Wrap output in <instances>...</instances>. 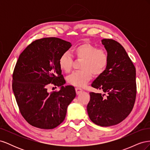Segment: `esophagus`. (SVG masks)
Returning <instances> with one entry per match:
<instances>
[{"label":"esophagus","instance_id":"1","mask_svg":"<svg viewBox=\"0 0 150 150\" xmlns=\"http://www.w3.org/2000/svg\"><path fill=\"white\" fill-rule=\"evenodd\" d=\"M83 89L80 88H76V92L77 94H79L80 93H81L83 92Z\"/></svg>","mask_w":150,"mask_h":150}]
</instances>
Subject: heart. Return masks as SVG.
<instances>
[{"instance_id":"1","label":"heart","mask_w":150,"mask_h":150,"mask_svg":"<svg viewBox=\"0 0 150 150\" xmlns=\"http://www.w3.org/2000/svg\"><path fill=\"white\" fill-rule=\"evenodd\" d=\"M75 56L83 59L81 64L83 70L74 71L67 77V83L78 87H84L92 79L93 73L99 76L105 71L109 63V56L104 49L89 43H83L74 49ZM72 57L68 52L62 54L59 59V66L66 72H69L72 66Z\"/></svg>"}]
</instances>
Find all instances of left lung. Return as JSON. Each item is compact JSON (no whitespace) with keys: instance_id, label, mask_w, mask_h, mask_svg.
<instances>
[{"instance_id":"1","label":"left lung","mask_w":150,"mask_h":150,"mask_svg":"<svg viewBox=\"0 0 150 150\" xmlns=\"http://www.w3.org/2000/svg\"><path fill=\"white\" fill-rule=\"evenodd\" d=\"M109 56L108 65L91 86L104 94L90 93L87 111L90 120L101 126L120 123L132 111L137 95L136 69L125 49L116 40H101Z\"/></svg>"}]
</instances>
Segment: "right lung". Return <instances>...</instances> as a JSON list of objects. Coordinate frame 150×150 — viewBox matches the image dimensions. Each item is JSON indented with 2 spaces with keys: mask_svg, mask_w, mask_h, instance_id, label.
<instances>
[{
  "mask_svg": "<svg viewBox=\"0 0 150 150\" xmlns=\"http://www.w3.org/2000/svg\"><path fill=\"white\" fill-rule=\"evenodd\" d=\"M57 38L36 40L19 57L12 75V90L21 115L36 128L50 129L64 120L69 104L76 97L75 89L66 83L59 66L62 54L71 47ZM60 87L49 93L50 84Z\"/></svg>",
  "mask_w": 150,
  "mask_h": 150,
  "instance_id": "1",
  "label": "right lung"
}]
</instances>
